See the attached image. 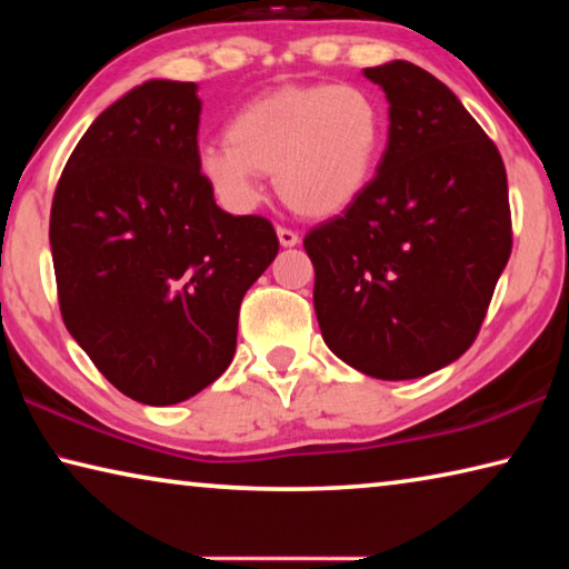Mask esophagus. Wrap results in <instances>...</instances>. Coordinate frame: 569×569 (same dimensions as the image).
Segmentation results:
<instances>
[{
	"instance_id": "34e87169",
	"label": "esophagus",
	"mask_w": 569,
	"mask_h": 569,
	"mask_svg": "<svg viewBox=\"0 0 569 569\" xmlns=\"http://www.w3.org/2000/svg\"><path fill=\"white\" fill-rule=\"evenodd\" d=\"M276 233H278V240H281V246H283V248H291V246H296V243H298V240H301V238H298L296 230L286 228V226H278V228H276Z\"/></svg>"
}]
</instances>
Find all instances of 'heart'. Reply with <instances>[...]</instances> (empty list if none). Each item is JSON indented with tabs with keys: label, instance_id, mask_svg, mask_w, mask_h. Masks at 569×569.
<instances>
[{
	"label": "heart",
	"instance_id": "heart-1",
	"mask_svg": "<svg viewBox=\"0 0 569 569\" xmlns=\"http://www.w3.org/2000/svg\"><path fill=\"white\" fill-rule=\"evenodd\" d=\"M387 122L379 102L351 84H308L263 94L240 108L228 142L198 152V170L230 208L261 198V172H276L283 203L308 218L341 213L379 166Z\"/></svg>",
	"mask_w": 569,
	"mask_h": 569
}]
</instances>
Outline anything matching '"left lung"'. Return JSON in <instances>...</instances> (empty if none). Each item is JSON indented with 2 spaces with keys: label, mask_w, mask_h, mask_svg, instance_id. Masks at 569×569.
<instances>
[{
  "label": "left lung",
  "mask_w": 569,
  "mask_h": 569,
  "mask_svg": "<svg viewBox=\"0 0 569 569\" xmlns=\"http://www.w3.org/2000/svg\"><path fill=\"white\" fill-rule=\"evenodd\" d=\"M389 100V142L353 203L303 248L329 349L366 377L417 379L457 361L512 253L502 156L445 82L366 67Z\"/></svg>",
  "instance_id": "1"
}]
</instances>
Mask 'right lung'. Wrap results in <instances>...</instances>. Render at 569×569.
Returning a JSON list of instances; mask_svg holds the SVG:
<instances>
[{
  "label": "right lung",
  "instance_id": "1",
  "mask_svg": "<svg viewBox=\"0 0 569 569\" xmlns=\"http://www.w3.org/2000/svg\"><path fill=\"white\" fill-rule=\"evenodd\" d=\"M196 92L150 80L110 104L67 160L50 213L67 331L150 407L228 369L240 301L278 253L271 220L220 210L200 176Z\"/></svg>",
  "mask_w": 569,
  "mask_h": 569
}]
</instances>
